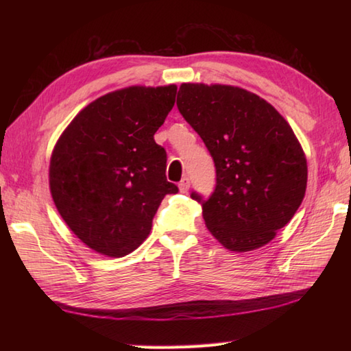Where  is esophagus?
I'll return each instance as SVG.
<instances>
[{"label":"esophagus","instance_id":"1","mask_svg":"<svg viewBox=\"0 0 351 351\" xmlns=\"http://www.w3.org/2000/svg\"><path fill=\"white\" fill-rule=\"evenodd\" d=\"M178 187H180L181 193H187L189 189H190V180H189V178H184V180L180 184H178Z\"/></svg>","mask_w":351,"mask_h":351}]
</instances>
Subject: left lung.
<instances>
[{
    "label": "left lung",
    "instance_id": "left-lung-1",
    "mask_svg": "<svg viewBox=\"0 0 351 351\" xmlns=\"http://www.w3.org/2000/svg\"><path fill=\"white\" fill-rule=\"evenodd\" d=\"M176 106L214 160L213 195L191 193L208 230L234 252L270 243L299 210L308 182L306 156L288 122L234 86L182 84Z\"/></svg>",
    "mask_w": 351,
    "mask_h": 351
}]
</instances>
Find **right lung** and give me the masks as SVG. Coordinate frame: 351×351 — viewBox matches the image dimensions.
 <instances>
[{
    "instance_id": "add662e5",
    "label": "right lung",
    "mask_w": 351,
    "mask_h": 351,
    "mask_svg": "<svg viewBox=\"0 0 351 351\" xmlns=\"http://www.w3.org/2000/svg\"><path fill=\"white\" fill-rule=\"evenodd\" d=\"M176 86H132L81 110L58 138L49 189L66 225L92 250L122 258L143 243L166 195L167 154L154 134L175 106Z\"/></svg>"
}]
</instances>
